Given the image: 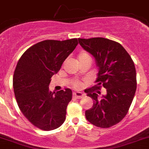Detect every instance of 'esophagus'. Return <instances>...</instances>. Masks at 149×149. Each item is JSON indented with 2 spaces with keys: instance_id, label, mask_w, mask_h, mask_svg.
<instances>
[{
  "instance_id": "34e87169",
  "label": "esophagus",
  "mask_w": 149,
  "mask_h": 149,
  "mask_svg": "<svg viewBox=\"0 0 149 149\" xmlns=\"http://www.w3.org/2000/svg\"><path fill=\"white\" fill-rule=\"evenodd\" d=\"M73 95L75 98H77V99H81L84 97V94H83V93L81 92H73Z\"/></svg>"
}]
</instances>
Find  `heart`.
I'll use <instances>...</instances> for the list:
<instances>
[{
	"instance_id": "1",
	"label": "heart",
	"mask_w": 149,
	"mask_h": 149,
	"mask_svg": "<svg viewBox=\"0 0 149 149\" xmlns=\"http://www.w3.org/2000/svg\"><path fill=\"white\" fill-rule=\"evenodd\" d=\"M86 60H91V56H90L89 54L86 52V51L82 50L81 51L79 55V61H86ZM81 83L79 81H76L73 83V86L75 87L76 88H79L81 87Z\"/></svg>"
}]
</instances>
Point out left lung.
I'll list each match as a JSON object with an SVG mask.
<instances>
[{
	"label": "left lung",
	"instance_id": "obj_1",
	"mask_svg": "<svg viewBox=\"0 0 149 149\" xmlns=\"http://www.w3.org/2000/svg\"><path fill=\"white\" fill-rule=\"evenodd\" d=\"M80 45L94 57L99 67L97 85L85 90L94 101L85 112L87 120L107 128L118 124L127 115L136 91L134 63L120 43L103 37L79 38ZM103 86L106 93L99 97Z\"/></svg>",
	"mask_w": 149,
	"mask_h": 149
}]
</instances>
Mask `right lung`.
<instances>
[{
    "mask_svg": "<svg viewBox=\"0 0 149 149\" xmlns=\"http://www.w3.org/2000/svg\"><path fill=\"white\" fill-rule=\"evenodd\" d=\"M78 45L76 38L44 40L26 49L19 60L13 78L18 106L33 125L42 130L59 127L65 120L72 91H49L51 77Z\"/></svg>",
    "mask_w": 149,
    "mask_h": 149,
    "instance_id": "obj_1",
    "label": "right lung"
}]
</instances>
